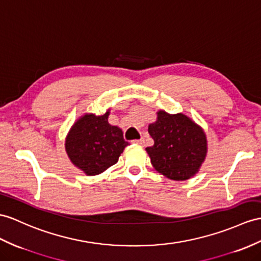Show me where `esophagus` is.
<instances>
[{"mask_svg": "<svg viewBox=\"0 0 261 261\" xmlns=\"http://www.w3.org/2000/svg\"><path fill=\"white\" fill-rule=\"evenodd\" d=\"M133 144H136V145H139V146H144L145 141H144L143 138H141V139H135V141H133Z\"/></svg>", "mask_w": 261, "mask_h": 261, "instance_id": "esophagus-1", "label": "esophagus"}]
</instances>
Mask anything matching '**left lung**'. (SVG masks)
<instances>
[{
    "instance_id": "obj_1",
    "label": "left lung",
    "mask_w": 261,
    "mask_h": 261,
    "mask_svg": "<svg viewBox=\"0 0 261 261\" xmlns=\"http://www.w3.org/2000/svg\"><path fill=\"white\" fill-rule=\"evenodd\" d=\"M154 145L146 148L156 170L173 180H186L198 171L207 152L206 135L182 114L158 112L148 126Z\"/></svg>"
}]
</instances>
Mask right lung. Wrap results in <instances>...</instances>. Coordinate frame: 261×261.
Returning <instances> with one entry per match:
<instances>
[{
  "mask_svg": "<svg viewBox=\"0 0 261 261\" xmlns=\"http://www.w3.org/2000/svg\"><path fill=\"white\" fill-rule=\"evenodd\" d=\"M110 113L96 116L88 114L76 122L66 138L65 148L69 160L84 171L93 176L118 162L127 143L123 132L107 122Z\"/></svg>",
  "mask_w": 261,
  "mask_h": 261,
  "instance_id": "right-lung-1",
  "label": "right lung"
}]
</instances>
